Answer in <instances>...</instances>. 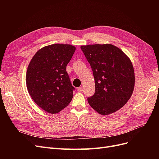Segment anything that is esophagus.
<instances>
[{"label": "esophagus", "mask_w": 159, "mask_h": 159, "mask_svg": "<svg viewBox=\"0 0 159 159\" xmlns=\"http://www.w3.org/2000/svg\"><path fill=\"white\" fill-rule=\"evenodd\" d=\"M83 90H84V88H83L82 86H81V87H79L78 88V91H79V92H82Z\"/></svg>", "instance_id": "1"}]
</instances>
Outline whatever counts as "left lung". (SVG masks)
Instances as JSON below:
<instances>
[{
    "mask_svg": "<svg viewBox=\"0 0 159 159\" xmlns=\"http://www.w3.org/2000/svg\"><path fill=\"white\" fill-rule=\"evenodd\" d=\"M95 79V91L88 98L90 106L107 115L123 107L134 87V72L129 57L111 44L81 46Z\"/></svg>",
    "mask_w": 159,
    "mask_h": 159,
    "instance_id": "left-lung-1",
    "label": "left lung"
}]
</instances>
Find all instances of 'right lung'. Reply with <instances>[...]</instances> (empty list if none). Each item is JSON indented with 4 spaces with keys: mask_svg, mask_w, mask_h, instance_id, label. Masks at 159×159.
<instances>
[{
    "mask_svg": "<svg viewBox=\"0 0 159 159\" xmlns=\"http://www.w3.org/2000/svg\"><path fill=\"white\" fill-rule=\"evenodd\" d=\"M75 47L54 44L38 50L28 64L26 83L28 93L36 105L55 114L66 107L73 98V90L66 66Z\"/></svg>",
    "mask_w": 159,
    "mask_h": 159,
    "instance_id": "1",
    "label": "right lung"
}]
</instances>
